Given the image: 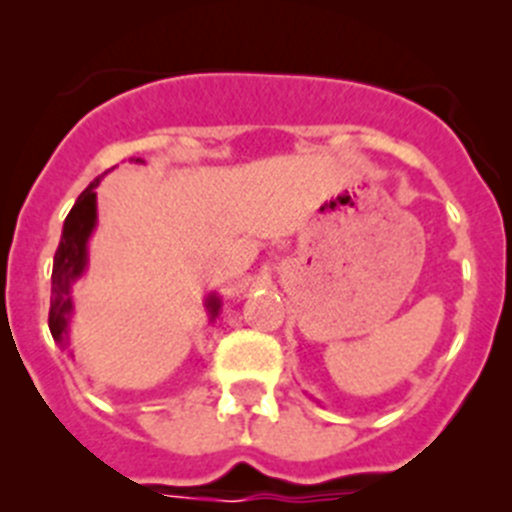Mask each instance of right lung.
Masks as SVG:
<instances>
[{
	"label": "right lung",
	"instance_id": "1",
	"mask_svg": "<svg viewBox=\"0 0 512 512\" xmlns=\"http://www.w3.org/2000/svg\"><path fill=\"white\" fill-rule=\"evenodd\" d=\"M135 164H143L140 158H135ZM97 176L84 192L79 194L76 205L71 207L66 223H63L61 243L53 256V277H51V312H48V328H51L53 341L66 346L69 341V320L74 312V302H71V284L84 274L87 269V243L92 235L94 225H97V192L99 187ZM210 320L220 312V297L210 295L205 300Z\"/></svg>",
	"mask_w": 512,
	"mask_h": 512
}]
</instances>
